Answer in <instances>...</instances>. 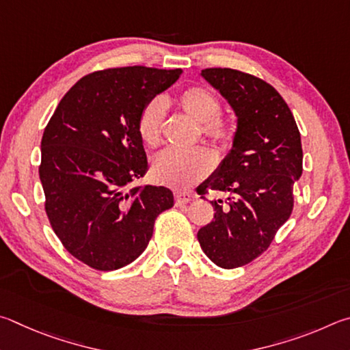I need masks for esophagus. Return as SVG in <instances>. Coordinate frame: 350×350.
<instances>
[{
    "label": "esophagus",
    "instance_id": "obj_1",
    "mask_svg": "<svg viewBox=\"0 0 350 350\" xmlns=\"http://www.w3.org/2000/svg\"><path fill=\"white\" fill-rule=\"evenodd\" d=\"M195 198V195L192 192H175V203L176 206H183L191 203V201Z\"/></svg>",
    "mask_w": 350,
    "mask_h": 350
}]
</instances>
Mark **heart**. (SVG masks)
<instances>
[{"label": "heart", "instance_id": "obj_1", "mask_svg": "<svg viewBox=\"0 0 350 350\" xmlns=\"http://www.w3.org/2000/svg\"><path fill=\"white\" fill-rule=\"evenodd\" d=\"M181 109L201 124L206 137L217 143H230L235 137L232 122L219 116L221 104L211 90L204 88H189L178 96ZM165 104L161 98H153L141 109L138 118V132L141 139L149 146L161 141ZM213 167V155L206 147L193 149H175L169 147L158 152L152 158V175L157 181L174 187H187L200 181Z\"/></svg>", "mask_w": 350, "mask_h": 350}]
</instances>
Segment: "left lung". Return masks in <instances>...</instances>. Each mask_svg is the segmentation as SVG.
Listing matches in <instances>:
<instances>
[{
	"instance_id": "obj_1",
	"label": "left lung",
	"mask_w": 350,
	"mask_h": 350,
	"mask_svg": "<svg viewBox=\"0 0 350 350\" xmlns=\"http://www.w3.org/2000/svg\"><path fill=\"white\" fill-rule=\"evenodd\" d=\"M238 116L234 144L218 170L197 189L215 215L198 230L204 254L223 269L241 267L267 250L293 209V185L303 174V149L289 106L275 88L235 69L201 70Z\"/></svg>"
}]
</instances>
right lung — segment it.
<instances>
[{
  "label": "right lung",
  "mask_w": 350,
  "mask_h": 350,
  "mask_svg": "<svg viewBox=\"0 0 350 350\" xmlns=\"http://www.w3.org/2000/svg\"><path fill=\"white\" fill-rule=\"evenodd\" d=\"M181 72L129 66L89 73L47 122L40 164L47 218L67 252L92 269L137 260L157 217L174 206L167 187L127 186L147 170L141 109Z\"/></svg>",
  "instance_id": "right-lung-1"
}]
</instances>
